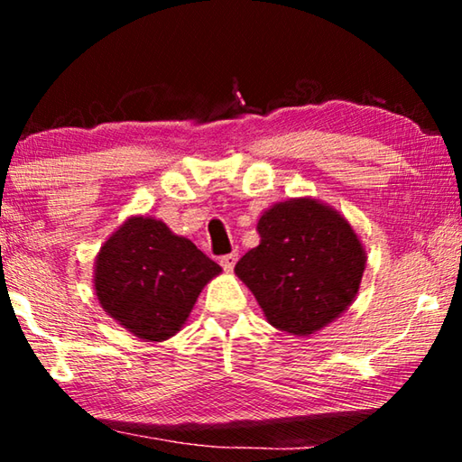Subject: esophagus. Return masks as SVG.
<instances>
[{"mask_svg":"<svg viewBox=\"0 0 462 462\" xmlns=\"http://www.w3.org/2000/svg\"><path fill=\"white\" fill-rule=\"evenodd\" d=\"M236 261H238V254L236 253H230V254H226V256H222L220 259V264L224 267V271H232L234 269V264H236Z\"/></svg>","mask_w":462,"mask_h":462,"instance_id":"esophagus-1","label":"esophagus"}]
</instances>
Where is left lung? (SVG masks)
<instances>
[{"instance_id": "1", "label": "left lung", "mask_w": 462, "mask_h": 462, "mask_svg": "<svg viewBox=\"0 0 462 462\" xmlns=\"http://www.w3.org/2000/svg\"><path fill=\"white\" fill-rule=\"evenodd\" d=\"M256 232L259 246L242 256L234 273L271 326L308 338L350 308L366 250L338 209L308 195L291 198L264 209Z\"/></svg>"}]
</instances>
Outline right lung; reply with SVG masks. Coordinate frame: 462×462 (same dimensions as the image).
I'll return each mask as SVG.
<instances>
[{
    "label": "right lung",
    "mask_w": 462,
    "mask_h": 462,
    "mask_svg": "<svg viewBox=\"0 0 462 462\" xmlns=\"http://www.w3.org/2000/svg\"><path fill=\"white\" fill-rule=\"evenodd\" d=\"M222 273L165 222L132 216L101 245L93 289L109 318L143 342H162L185 326L201 289Z\"/></svg>",
    "instance_id": "1"
}]
</instances>
